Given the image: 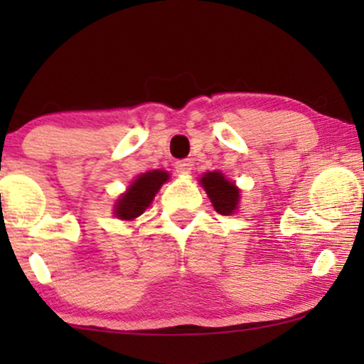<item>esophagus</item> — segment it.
Wrapping results in <instances>:
<instances>
[{
	"label": "esophagus",
	"mask_w": 364,
	"mask_h": 364,
	"mask_svg": "<svg viewBox=\"0 0 364 364\" xmlns=\"http://www.w3.org/2000/svg\"><path fill=\"white\" fill-rule=\"evenodd\" d=\"M191 161L190 159H183V161H176V164H174V168H176V171L179 174H190L191 171Z\"/></svg>",
	"instance_id": "34e87169"
}]
</instances>
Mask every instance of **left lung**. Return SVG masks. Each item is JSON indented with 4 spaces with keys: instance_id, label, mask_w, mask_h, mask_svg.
I'll use <instances>...</instances> for the list:
<instances>
[{
    "instance_id": "1",
    "label": "left lung",
    "mask_w": 364,
    "mask_h": 364,
    "mask_svg": "<svg viewBox=\"0 0 364 364\" xmlns=\"http://www.w3.org/2000/svg\"><path fill=\"white\" fill-rule=\"evenodd\" d=\"M202 186L205 188L212 205L220 215H231L237 208L240 190L220 173H207L202 178Z\"/></svg>"
}]
</instances>
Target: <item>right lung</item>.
Returning <instances> with one entry per match:
<instances>
[{"instance_id": "right-lung-1", "label": "right lung", "mask_w": 364, "mask_h": 364, "mask_svg": "<svg viewBox=\"0 0 364 364\" xmlns=\"http://www.w3.org/2000/svg\"><path fill=\"white\" fill-rule=\"evenodd\" d=\"M169 179L166 171H150L141 174L133 181L128 191L118 200L116 205V217L121 220H133L144 214V210L150 205L156 196L157 190Z\"/></svg>"}]
</instances>
